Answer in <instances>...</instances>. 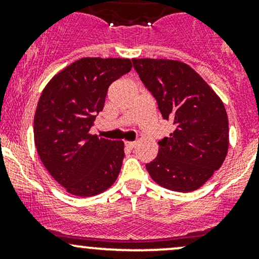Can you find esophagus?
Masks as SVG:
<instances>
[{
  "label": "esophagus",
  "mask_w": 259,
  "mask_h": 259,
  "mask_svg": "<svg viewBox=\"0 0 259 259\" xmlns=\"http://www.w3.org/2000/svg\"><path fill=\"white\" fill-rule=\"evenodd\" d=\"M135 144H137V142H125V146L129 149H133L135 146Z\"/></svg>",
  "instance_id": "obj_1"
}]
</instances>
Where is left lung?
Returning a JSON list of instances; mask_svg holds the SVG:
<instances>
[{
  "label": "left lung",
  "mask_w": 259,
  "mask_h": 259,
  "mask_svg": "<svg viewBox=\"0 0 259 259\" xmlns=\"http://www.w3.org/2000/svg\"><path fill=\"white\" fill-rule=\"evenodd\" d=\"M133 64L164 119L174 124L170 137L158 142V155L146 164V170L163 188L193 192L211 178L228 153V116L223 101L184 62L133 59Z\"/></svg>",
  "instance_id": "1"
}]
</instances>
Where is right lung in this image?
Returning <instances> with one entry per match:
<instances>
[{"label": "right lung", "instance_id": "1", "mask_svg": "<svg viewBox=\"0 0 259 259\" xmlns=\"http://www.w3.org/2000/svg\"><path fill=\"white\" fill-rule=\"evenodd\" d=\"M129 59L83 57L55 75L42 90L33 119L37 154L51 177L76 197L100 194L114 184L124 142L90 134L109 86L132 70Z\"/></svg>", "mask_w": 259, "mask_h": 259}]
</instances>
